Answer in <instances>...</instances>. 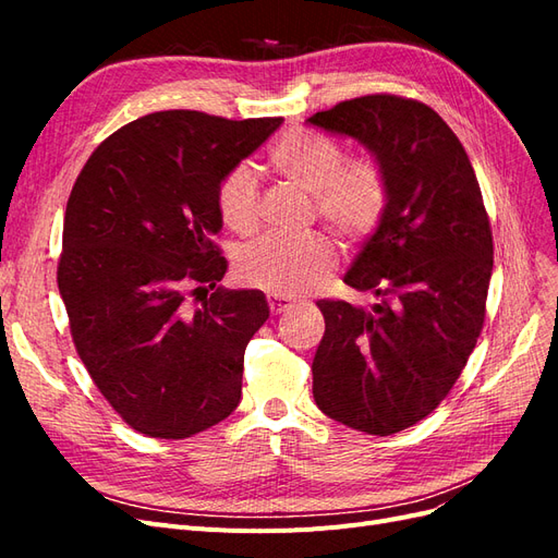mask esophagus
<instances>
[{"instance_id":"esophagus-1","label":"esophagus","mask_w":558,"mask_h":558,"mask_svg":"<svg viewBox=\"0 0 558 558\" xmlns=\"http://www.w3.org/2000/svg\"><path fill=\"white\" fill-rule=\"evenodd\" d=\"M267 305L272 314H281L286 310H291L293 302L289 298H281V295H267Z\"/></svg>"}]
</instances>
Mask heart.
Returning <instances> with one entry per match:
<instances>
[{"instance_id": "b5f03b06", "label": "heart", "mask_w": 558, "mask_h": 558, "mask_svg": "<svg viewBox=\"0 0 558 558\" xmlns=\"http://www.w3.org/2000/svg\"><path fill=\"white\" fill-rule=\"evenodd\" d=\"M272 170L295 189L314 195L316 214L342 238L359 242L373 234L388 205V183L373 158L347 160L342 146L314 132H289L269 150ZM216 211L240 238L256 232L260 199L256 177L240 165L218 181ZM337 265V248L326 234L300 240L263 238L238 258L244 283L275 295H300L318 289Z\"/></svg>"}]
</instances>
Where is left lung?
<instances>
[{"mask_svg":"<svg viewBox=\"0 0 558 558\" xmlns=\"http://www.w3.org/2000/svg\"><path fill=\"white\" fill-rule=\"evenodd\" d=\"M307 123L363 144L388 183L381 221L344 275L377 302H316L326 332L312 363L314 400L349 428L393 435L447 398L477 344L492 226L463 144L424 102L365 95Z\"/></svg>","mask_w":558,"mask_h":558,"instance_id":"1","label":"left lung"}]
</instances>
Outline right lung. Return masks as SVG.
Instances as JSON below:
<instances>
[{"instance_id": "add662e5", "label": "right lung", "mask_w": 558, "mask_h": 558, "mask_svg": "<svg viewBox=\"0 0 558 558\" xmlns=\"http://www.w3.org/2000/svg\"><path fill=\"white\" fill-rule=\"evenodd\" d=\"M283 118L174 109L116 130L66 199L58 289L88 375L125 424L183 440L242 398L263 291H228L216 185Z\"/></svg>"}]
</instances>
